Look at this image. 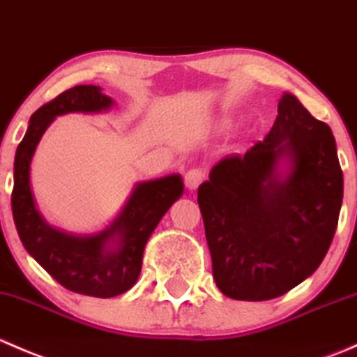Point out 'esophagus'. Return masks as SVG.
<instances>
[{
  "instance_id": "1",
  "label": "esophagus",
  "mask_w": 357,
  "mask_h": 357,
  "mask_svg": "<svg viewBox=\"0 0 357 357\" xmlns=\"http://www.w3.org/2000/svg\"><path fill=\"white\" fill-rule=\"evenodd\" d=\"M204 178H205V174H204V171H202V169H199V167L190 169V171L185 174L186 188H188V190H197V188H199L200 183L204 181Z\"/></svg>"
}]
</instances>
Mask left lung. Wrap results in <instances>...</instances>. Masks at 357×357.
I'll use <instances>...</instances> for the list:
<instances>
[{
    "instance_id": "8db88e82",
    "label": "left lung",
    "mask_w": 357,
    "mask_h": 357,
    "mask_svg": "<svg viewBox=\"0 0 357 357\" xmlns=\"http://www.w3.org/2000/svg\"><path fill=\"white\" fill-rule=\"evenodd\" d=\"M342 197L332 129L283 93L264 142L221 158L199 186L218 289L269 301L309 278L332 243Z\"/></svg>"
}]
</instances>
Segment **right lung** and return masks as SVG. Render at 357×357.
Listing matches in <instances>:
<instances>
[{
	"label": "right lung",
	"mask_w": 357,
	"mask_h": 357,
	"mask_svg": "<svg viewBox=\"0 0 357 357\" xmlns=\"http://www.w3.org/2000/svg\"><path fill=\"white\" fill-rule=\"evenodd\" d=\"M112 105L114 100L93 84L60 93L31 115L13 167V221L25 250L67 290L100 298L135 285L150 235L185 188L179 174L138 183L112 225L95 235H68L45 221L31 190V162L39 139L59 115L96 114Z\"/></svg>",
	"instance_id": "add662e5"
}]
</instances>
